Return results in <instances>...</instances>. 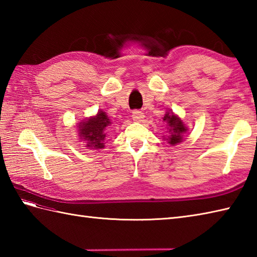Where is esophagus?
I'll return each mask as SVG.
<instances>
[{"label":"esophagus","mask_w":257,"mask_h":257,"mask_svg":"<svg viewBox=\"0 0 257 257\" xmlns=\"http://www.w3.org/2000/svg\"><path fill=\"white\" fill-rule=\"evenodd\" d=\"M144 118H145L144 112H141L139 110H135L133 112V119L135 120L136 122H141L144 120Z\"/></svg>","instance_id":"34e87169"}]
</instances>
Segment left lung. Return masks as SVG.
<instances>
[{
  "mask_svg": "<svg viewBox=\"0 0 257 257\" xmlns=\"http://www.w3.org/2000/svg\"><path fill=\"white\" fill-rule=\"evenodd\" d=\"M163 121L167 122L168 125V134L163 139L168 141L169 145L176 146L183 141V136L188 132V127L184 124L183 120L180 118L178 114L173 113L171 109H168L165 116H163Z\"/></svg>",
  "mask_w": 257,
  "mask_h": 257,
  "instance_id": "1",
  "label": "left lung"
}]
</instances>
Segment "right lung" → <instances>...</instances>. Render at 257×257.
I'll list each match as a JSON object with an SVG mask.
<instances>
[{
  "label": "right lung",
  "instance_id": "obj_1",
  "mask_svg": "<svg viewBox=\"0 0 257 257\" xmlns=\"http://www.w3.org/2000/svg\"><path fill=\"white\" fill-rule=\"evenodd\" d=\"M111 124V120L103 110H98L97 114L79 121L77 125L78 138L84 141L88 149L99 150L105 148L106 129Z\"/></svg>",
  "mask_w": 257,
  "mask_h": 257
}]
</instances>
